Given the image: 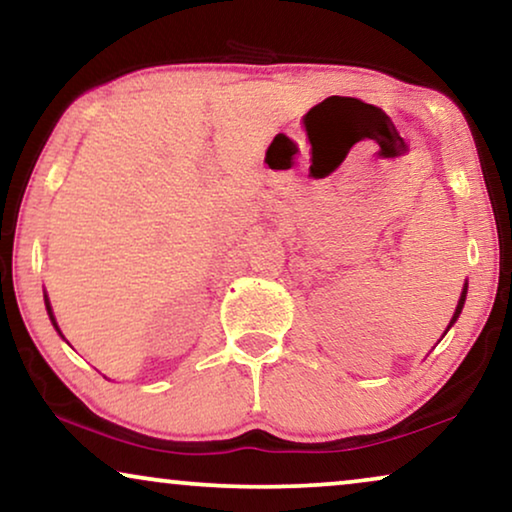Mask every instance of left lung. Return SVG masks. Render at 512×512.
Returning <instances> with one entry per match:
<instances>
[{"instance_id":"obj_1","label":"left lung","mask_w":512,"mask_h":512,"mask_svg":"<svg viewBox=\"0 0 512 512\" xmlns=\"http://www.w3.org/2000/svg\"><path fill=\"white\" fill-rule=\"evenodd\" d=\"M466 293H468V279H466V282H464V289H461V296H459L457 310H454V314H452V319H450V324H447V328H445V333H447V331H450V328H452L454 324H457L459 314H461V310H464V303H466ZM445 333H443V335H440V340H443V338H445ZM440 340H438V342H440Z\"/></svg>"}]
</instances>
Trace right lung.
<instances>
[{
  "mask_svg": "<svg viewBox=\"0 0 512 512\" xmlns=\"http://www.w3.org/2000/svg\"><path fill=\"white\" fill-rule=\"evenodd\" d=\"M44 303H46V312H48V319H51V324H53V328L55 331H58V335L62 340H65V335H62V331H60V326H58V321H55V314H53V307H51V300H48V293H46V289H44Z\"/></svg>",
  "mask_w": 512,
  "mask_h": 512,
  "instance_id": "add662e5",
  "label": "right lung"
}]
</instances>
